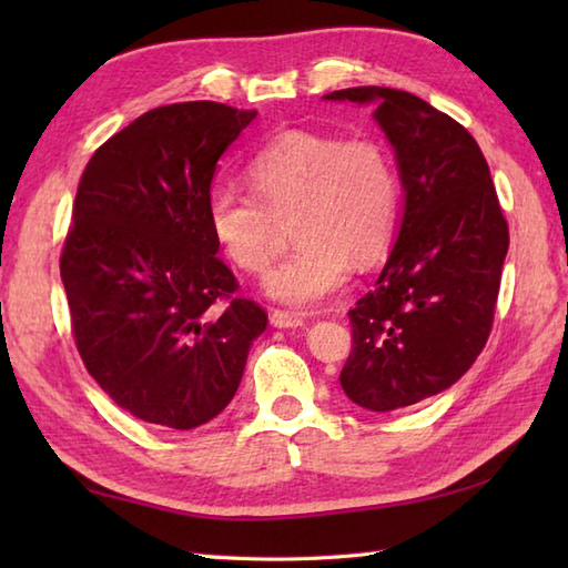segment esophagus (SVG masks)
<instances>
[{"label":"esophagus","instance_id":"1","mask_svg":"<svg viewBox=\"0 0 568 568\" xmlns=\"http://www.w3.org/2000/svg\"><path fill=\"white\" fill-rule=\"evenodd\" d=\"M271 324L277 329H297V327H305V320L300 315H293V312L273 310L271 312Z\"/></svg>","mask_w":568,"mask_h":568}]
</instances>
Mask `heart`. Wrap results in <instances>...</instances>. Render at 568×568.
Here are the masks:
<instances>
[{"label": "heart", "instance_id": "obj_1", "mask_svg": "<svg viewBox=\"0 0 568 568\" xmlns=\"http://www.w3.org/2000/svg\"><path fill=\"white\" fill-rule=\"evenodd\" d=\"M244 178L251 192L214 185L204 216L216 246L246 273L268 268L277 222L293 220L297 248L263 281L275 303L320 307L346 285L352 261L368 268L390 244L397 173L378 141L287 131L253 155Z\"/></svg>", "mask_w": 568, "mask_h": 568}]
</instances>
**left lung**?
Segmentation results:
<instances>
[{
  "instance_id": "1",
  "label": "left lung",
  "mask_w": 568,
  "mask_h": 568,
  "mask_svg": "<svg viewBox=\"0 0 568 568\" xmlns=\"http://www.w3.org/2000/svg\"><path fill=\"white\" fill-rule=\"evenodd\" d=\"M329 102L373 106L395 153L403 216L373 291L348 312L346 397L371 413L427 400L484 352L508 256V222L476 139L415 94L348 88Z\"/></svg>"
}]
</instances>
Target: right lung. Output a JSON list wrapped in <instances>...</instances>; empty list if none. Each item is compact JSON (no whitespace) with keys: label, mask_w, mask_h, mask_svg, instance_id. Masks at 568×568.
Masks as SVG:
<instances>
[{"label":"right lung","mask_w":568,"mask_h":568,"mask_svg":"<svg viewBox=\"0 0 568 568\" xmlns=\"http://www.w3.org/2000/svg\"><path fill=\"white\" fill-rule=\"evenodd\" d=\"M253 119L220 102L159 106L82 173L60 256L72 334L100 388L151 425L195 429L220 415L268 324L234 295L204 216L216 161Z\"/></svg>","instance_id":"1"}]
</instances>
